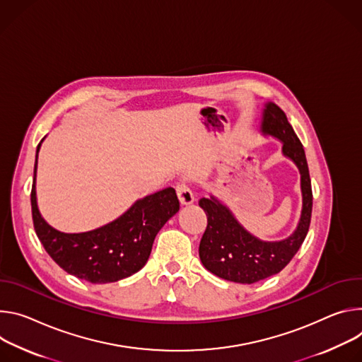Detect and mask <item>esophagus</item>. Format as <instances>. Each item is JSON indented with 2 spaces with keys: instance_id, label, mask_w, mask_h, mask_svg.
Segmentation results:
<instances>
[{
  "instance_id": "34e87169",
  "label": "esophagus",
  "mask_w": 362,
  "mask_h": 362,
  "mask_svg": "<svg viewBox=\"0 0 362 362\" xmlns=\"http://www.w3.org/2000/svg\"><path fill=\"white\" fill-rule=\"evenodd\" d=\"M175 191H177V195L180 198L181 204H191L194 202V194L191 191V187L187 181H180L177 182L175 185Z\"/></svg>"
}]
</instances>
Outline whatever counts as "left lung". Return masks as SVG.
Listing matches in <instances>:
<instances>
[{
  "instance_id": "8db88e82",
  "label": "left lung",
  "mask_w": 362,
  "mask_h": 362,
  "mask_svg": "<svg viewBox=\"0 0 362 362\" xmlns=\"http://www.w3.org/2000/svg\"><path fill=\"white\" fill-rule=\"evenodd\" d=\"M262 131L284 141V153L295 160L300 171L303 209L296 231L282 242L264 243L249 234L216 198L198 202L207 214V227L199 242V259L216 276L237 284H256L282 270L298 253L308 234L312 216V185L303 146L285 112L269 103Z\"/></svg>"
}]
</instances>
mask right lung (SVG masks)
<instances>
[{"instance_id": "1", "label": "right lung", "mask_w": 362, "mask_h": 362, "mask_svg": "<svg viewBox=\"0 0 362 362\" xmlns=\"http://www.w3.org/2000/svg\"><path fill=\"white\" fill-rule=\"evenodd\" d=\"M38 152V146H37ZM35 167L31 213L35 234L49 256L67 273L90 284H110L141 270L158 231L180 210L175 189L168 187L136 202L117 220L86 233L67 234L50 227L35 202Z\"/></svg>"}]
</instances>
